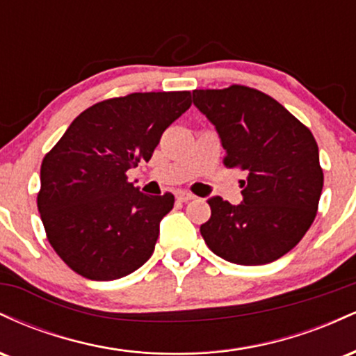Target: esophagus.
Wrapping results in <instances>:
<instances>
[{
  "label": "esophagus",
  "mask_w": 356,
  "mask_h": 356,
  "mask_svg": "<svg viewBox=\"0 0 356 356\" xmlns=\"http://www.w3.org/2000/svg\"><path fill=\"white\" fill-rule=\"evenodd\" d=\"M175 197H177L179 202H189L194 199V195L189 194V192H177V194H175Z\"/></svg>",
  "instance_id": "esophagus-1"
}]
</instances>
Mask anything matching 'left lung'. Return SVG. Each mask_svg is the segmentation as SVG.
Listing matches in <instances>:
<instances>
[{
  "instance_id": "1",
  "label": "left lung",
  "mask_w": 356,
  "mask_h": 356,
  "mask_svg": "<svg viewBox=\"0 0 356 356\" xmlns=\"http://www.w3.org/2000/svg\"><path fill=\"white\" fill-rule=\"evenodd\" d=\"M192 102L216 127L224 164L246 172L238 206L219 195L207 199L204 241L214 254L243 266L280 259L300 243L318 211L323 170L313 134L280 102L243 85L194 90Z\"/></svg>"
}]
</instances>
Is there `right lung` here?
Instances as JSON below:
<instances>
[{"label":"right lung","mask_w":356,"mask_h":356,"mask_svg":"<svg viewBox=\"0 0 356 356\" xmlns=\"http://www.w3.org/2000/svg\"><path fill=\"white\" fill-rule=\"evenodd\" d=\"M191 104V92L99 102L44 155L38 211L51 248L73 271L112 281L152 256L174 195H147L127 182L125 172L150 161L164 130Z\"/></svg>","instance_id":"obj_1"}]
</instances>
